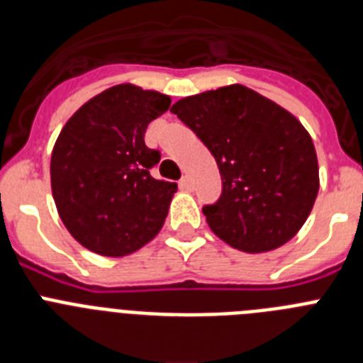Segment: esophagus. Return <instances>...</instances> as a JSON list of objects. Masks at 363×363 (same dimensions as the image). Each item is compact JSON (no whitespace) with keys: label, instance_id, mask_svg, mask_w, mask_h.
Listing matches in <instances>:
<instances>
[{"label":"esophagus","instance_id":"obj_1","mask_svg":"<svg viewBox=\"0 0 363 363\" xmlns=\"http://www.w3.org/2000/svg\"><path fill=\"white\" fill-rule=\"evenodd\" d=\"M179 189H182V191L191 192L192 189H194V184H192V179L189 178V176H185V178L179 179Z\"/></svg>","mask_w":363,"mask_h":363}]
</instances>
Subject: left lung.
<instances>
[{
    "instance_id": "1",
    "label": "left lung",
    "mask_w": 363,
    "mask_h": 363,
    "mask_svg": "<svg viewBox=\"0 0 363 363\" xmlns=\"http://www.w3.org/2000/svg\"><path fill=\"white\" fill-rule=\"evenodd\" d=\"M171 112L220 169V200L203 209L218 238L249 255L294 238L320 189L316 150L300 120L240 83L178 99Z\"/></svg>"
}]
</instances>
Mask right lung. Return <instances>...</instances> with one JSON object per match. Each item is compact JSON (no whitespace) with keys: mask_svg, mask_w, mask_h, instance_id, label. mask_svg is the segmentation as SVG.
<instances>
[{"mask_svg":"<svg viewBox=\"0 0 363 363\" xmlns=\"http://www.w3.org/2000/svg\"><path fill=\"white\" fill-rule=\"evenodd\" d=\"M169 105L167 94L120 83L63 125L50 158V187L63 225L89 251L129 256L165 223L178 185L150 176L160 152L143 136Z\"/></svg>","mask_w":363,"mask_h":363,"instance_id":"1","label":"right lung"}]
</instances>
